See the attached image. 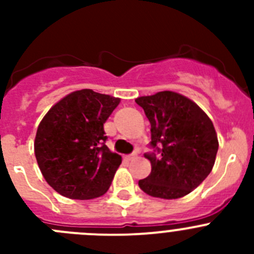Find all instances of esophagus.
<instances>
[{
    "mask_svg": "<svg viewBox=\"0 0 254 254\" xmlns=\"http://www.w3.org/2000/svg\"><path fill=\"white\" fill-rule=\"evenodd\" d=\"M136 158H137V154H136V152H134V154L127 155V156H126V160L131 161V160H133V159H136Z\"/></svg>",
    "mask_w": 254,
    "mask_h": 254,
    "instance_id": "1",
    "label": "esophagus"
}]
</instances>
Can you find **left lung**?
Returning <instances> with one entry per match:
<instances>
[{"instance_id":"8db88e82","label":"left lung","mask_w":254,"mask_h":254,"mask_svg":"<svg viewBox=\"0 0 254 254\" xmlns=\"http://www.w3.org/2000/svg\"><path fill=\"white\" fill-rule=\"evenodd\" d=\"M151 125V146L160 155H146L151 173L138 181L146 194L164 199L185 197L210 174L219 141L212 121L187 96L159 91L134 100Z\"/></svg>"}]
</instances>
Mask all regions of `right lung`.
I'll return each mask as SVG.
<instances>
[{
	"mask_svg": "<svg viewBox=\"0 0 254 254\" xmlns=\"http://www.w3.org/2000/svg\"><path fill=\"white\" fill-rule=\"evenodd\" d=\"M120 102L90 89L76 90L40 121L35 158L56 192L72 199H91L109 190L122 158L105 145L104 123Z\"/></svg>",
	"mask_w": 254,
	"mask_h": 254,
	"instance_id": "1",
	"label": "right lung"
}]
</instances>
